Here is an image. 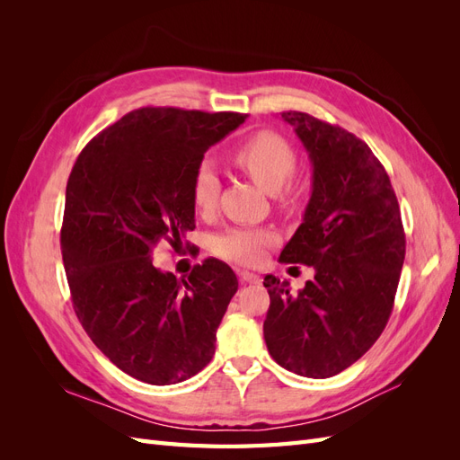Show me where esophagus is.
Wrapping results in <instances>:
<instances>
[{
    "label": "esophagus",
    "instance_id": "esophagus-1",
    "mask_svg": "<svg viewBox=\"0 0 460 460\" xmlns=\"http://www.w3.org/2000/svg\"><path fill=\"white\" fill-rule=\"evenodd\" d=\"M240 282L242 284H259L261 282V276L249 272V270H242L240 272Z\"/></svg>",
    "mask_w": 460,
    "mask_h": 460
}]
</instances>
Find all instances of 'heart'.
Returning <instances> with one entry per match:
<instances>
[{
	"label": "heart",
	"mask_w": 460,
	"mask_h": 460,
	"mask_svg": "<svg viewBox=\"0 0 460 460\" xmlns=\"http://www.w3.org/2000/svg\"><path fill=\"white\" fill-rule=\"evenodd\" d=\"M234 163L243 169L253 182L269 193H278L296 171V151L282 136L259 132L245 140L232 155ZM220 191V182L211 164H199L191 182V199L199 211H213ZM286 199L297 196V188L288 184ZM276 242V234L269 228H230L215 238V253L222 259L257 264L264 257V249Z\"/></svg>",
	"instance_id": "1"
}]
</instances>
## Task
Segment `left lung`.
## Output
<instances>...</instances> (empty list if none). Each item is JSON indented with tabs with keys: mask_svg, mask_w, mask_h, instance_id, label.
Instances as JSON below:
<instances>
[{
	"mask_svg": "<svg viewBox=\"0 0 460 460\" xmlns=\"http://www.w3.org/2000/svg\"><path fill=\"white\" fill-rule=\"evenodd\" d=\"M282 119L309 153L313 191L280 262L314 269L297 294L264 276L270 307L264 341L278 365L330 378L363 357L384 332L405 261V232L382 163L357 136L299 111Z\"/></svg>",
	"mask_w": 460,
	"mask_h": 460,
	"instance_id": "left-lung-1",
	"label": "left lung"
}]
</instances>
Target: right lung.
Returning a JSON list of instances; mask_svg holds the SVG:
<instances>
[{
  "label": "right lung",
  "mask_w": 460,
  "mask_h": 460,
  "mask_svg": "<svg viewBox=\"0 0 460 460\" xmlns=\"http://www.w3.org/2000/svg\"><path fill=\"white\" fill-rule=\"evenodd\" d=\"M245 117L132 111L82 149L68 176L61 252L73 307L97 349L136 380L184 382L215 355L238 278L207 259L176 280L153 253L159 243L182 245L196 228L193 176Z\"/></svg>",
  "instance_id": "add662e5"
}]
</instances>
